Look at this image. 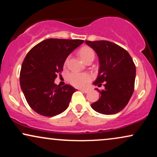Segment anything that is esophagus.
<instances>
[{
	"mask_svg": "<svg viewBox=\"0 0 157 157\" xmlns=\"http://www.w3.org/2000/svg\"><path fill=\"white\" fill-rule=\"evenodd\" d=\"M80 90L82 91V92H84V93L89 92V89H80Z\"/></svg>",
	"mask_w": 157,
	"mask_h": 157,
	"instance_id": "1",
	"label": "esophagus"
}]
</instances>
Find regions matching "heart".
I'll return each mask as SVG.
<instances>
[{
    "instance_id": "heart-1",
    "label": "heart",
    "mask_w": 157,
    "mask_h": 157,
    "mask_svg": "<svg viewBox=\"0 0 157 157\" xmlns=\"http://www.w3.org/2000/svg\"><path fill=\"white\" fill-rule=\"evenodd\" d=\"M80 55L82 60L85 61L89 57H94V52L91 48L85 47L80 50ZM91 75L85 72H72L68 77L69 82L77 87H83L91 80Z\"/></svg>"
}]
</instances>
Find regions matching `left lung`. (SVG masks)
I'll use <instances>...</instances> for the list:
<instances>
[{"instance_id":"8db88e82","label":"left lung","mask_w":157,"mask_h":157,"mask_svg":"<svg viewBox=\"0 0 157 157\" xmlns=\"http://www.w3.org/2000/svg\"><path fill=\"white\" fill-rule=\"evenodd\" d=\"M99 58V72L93 85L105 89L100 91V98L91 105L102 114H115L121 111L130 100L134 90L136 66L128 52L107 40H86Z\"/></svg>"}]
</instances>
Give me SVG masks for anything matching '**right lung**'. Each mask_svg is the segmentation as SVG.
<instances>
[{"mask_svg": "<svg viewBox=\"0 0 157 157\" xmlns=\"http://www.w3.org/2000/svg\"><path fill=\"white\" fill-rule=\"evenodd\" d=\"M82 40L46 39L29 52L21 66L20 84L27 102L35 112L54 117L68 108L73 93L69 85L63 87L55 83L57 73L65 61Z\"/></svg>", "mask_w": 157, "mask_h": 157, "instance_id": "add662e5", "label": "right lung"}]
</instances>
